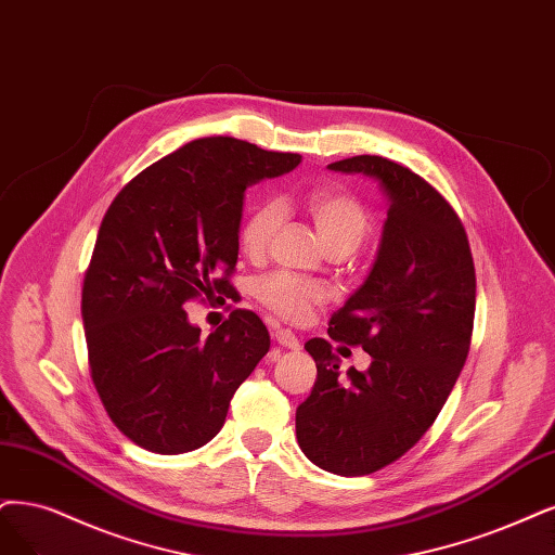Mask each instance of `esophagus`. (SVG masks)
<instances>
[{
    "label": "esophagus",
    "instance_id": "esophagus-1",
    "mask_svg": "<svg viewBox=\"0 0 555 555\" xmlns=\"http://www.w3.org/2000/svg\"><path fill=\"white\" fill-rule=\"evenodd\" d=\"M272 338H274L281 347H285V350H299V338H297L293 332H288V330H274V332H272Z\"/></svg>",
    "mask_w": 555,
    "mask_h": 555
}]
</instances>
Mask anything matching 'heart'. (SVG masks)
<instances>
[{"instance_id":"b5f03b06","label":"heart","mask_w":555,"mask_h":555,"mask_svg":"<svg viewBox=\"0 0 555 555\" xmlns=\"http://www.w3.org/2000/svg\"><path fill=\"white\" fill-rule=\"evenodd\" d=\"M304 208L313 219L322 244L330 246H350L357 249L363 235L371 225L365 205L347 192L338 190H313L306 194ZM283 212L279 203L264 201L246 215L240 229V246L244 256L260 258L270 249V244L279 231ZM254 295L274 311L279 318L299 322L315 304L324 299V291L315 283L297 279L288 272H274L262 276L254 285Z\"/></svg>"}]
</instances>
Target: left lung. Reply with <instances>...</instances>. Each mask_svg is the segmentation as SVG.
<instances>
[{
	"instance_id": "left-lung-1",
	"label": "left lung",
	"mask_w": 555,
	"mask_h": 555,
	"mask_svg": "<svg viewBox=\"0 0 555 555\" xmlns=\"http://www.w3.org/2000/svg\"><path fill=\"white\" fill-rule=\"evenodd\" d=\"M330 169L377 180L388 205L371 274L330 320L334 340L373 361L343 377L330 340L306 343L318 379L295 425L315 466L367 476L402 457L453 391L474 332L476 270L462 221L421 176L379 155Z\"/></svg>"
}]
</instances>
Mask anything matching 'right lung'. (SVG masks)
Masks as SVG:
<instances>
[{"instance_id": "add662e5", "label": "right lung", "mask_w": 555, "mask_h": 555, "mask_svg": "<svg viewBox=\"0 0 555 555\" xmlns=\"http://www.w3.org/2000/svg\"><path fill=\"white\" fill-rule=\"evenodd\" d=\"M299 162L297 153L205 137L143 169L109 205L81 320L95 391L137 446L180 455L215 439L237 386L270 352L256 313L237 309L203 338L184 301L233 293L246 188Z\"/></svg>"}]
</instances>
